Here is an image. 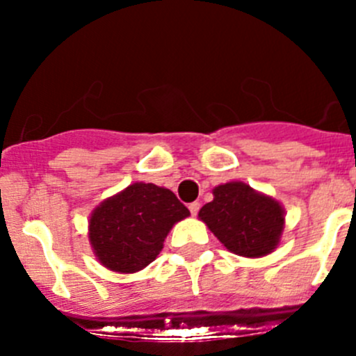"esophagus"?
Here are the masks:
<instances>
[{
	"label": "esophagus",
	"mask_w": 356,
	"mask_h": 356,
	"mask_svg": "<svg viewBox=\"0 0 356 356\" xmlns=\"http://www.w3.org/2000/svg\"><path fill=\"white\" fill-rule=\"evenodd\" d=\"M200 207H201V204L198 203V201H195V203H191V204H189V211H191V215H193V217H196V215H198V211H200Z\"/></svg>",
	"instance_id": "obj_1"
}]
</instances>
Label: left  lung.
<instances>
[{
  "mask_svg": "<svg viewBox=\"0 0 356 356\" xmlns=\"http://www.w3.org/2000/svg\"><path fill=\"white\" fill-rule=\"evenodd\" d=\"M213 200L198 217L231 253L261 258L281 245L286 211L281 201L254 191L241 181L213 188Z\"/></svg>",
  "mask_w": 356,
  "mask_h": 356,
  "instance_id": "left-lung-1",
  "label": "left lung"
}]
</instances>
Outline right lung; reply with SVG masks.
<instances>
[{"label": "right lung", "mask_w": 356, "mask_h": 356, "mask_svg": "<svg viewBox=\"0 0 356 356\" xmlns=\"http://www.w3.org/2000/svg\"><path fill=\"white\" fill-rule=\"evenodd\" d=\"M189 215L170 189L134 182L92 210L89 245L105 268L134 274L155 260L172 227Z\"/></svg>", "instance_id": "right-lung-1"}]
</instances>
